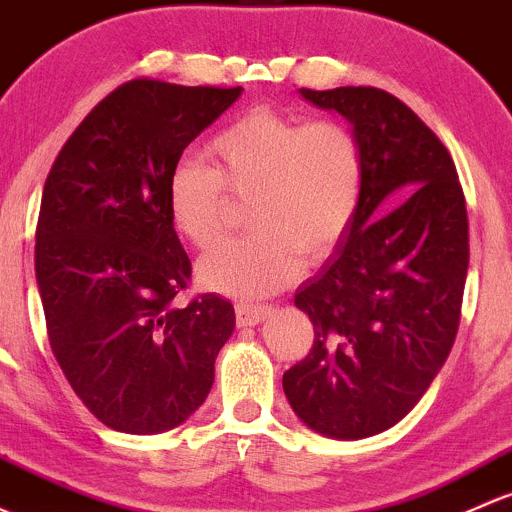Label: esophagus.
<instances>
[{
    "instance_id": "1",
    "label": "esophagus",
    "mask_w": 512,
    "mask_h": 512,
    "mask_svg": "<svg viewBox=\"0 0 512 512\" xmlns=\"http://www.w3.org/2000/svg\"><path fill=\"white\" fill-rule=\"evenodd\" d=\"M268 315H271L268 305H236V323H239V328H254V325L263 323Z\"/></svg>"
}]
</instances>
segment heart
<instances>
[{
  "label": "heart",
  "mask_w": 512,
  "mask_h": 512,
  "mask_svg": "<svg viewBox=\"0 0 512 512\" xmlns=\"http://www.w3.org/2000/svg\"><path fill=\"white\" fill-rule=\"evenodd\" d=\"M217 170L182 157L167 177L175 229L209 249L226 226L229 197H249L254 234L226 241L197 266L202 288L263 298L291 286L308 261L328 258L350 231L362 199L360 142L335 120H305L254 108L209 142Z\"/></svg>",
  "instance_id": "obj_1"
}]
</instances>
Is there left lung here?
I'll use <instances>...</instances> for the list:
<instances>
[{
  "label": "left lung",
  "instance_id": "1",
  "mask_svg": "<svg viewBox=\"0 0 512 512\" xmlns=\"http://www.w3.org/2000/svg\"><path fill=\"white\" fill-rule=\"evenodd\" d=\"M298 93L352 125L365 179L347 236L295 291L315 340L283 392L318 434L367 439L412 412L449 357L468 273L466 202L449 150L392 93Z\"/></svg>",
  "mask_w": 512,
  "mask_h": 512
}]
</instances>
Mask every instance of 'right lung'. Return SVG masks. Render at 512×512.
Here are the masks:
<instances>
[{
	"instance_id": "right-lung-1",
	"label": "right lung",
	"mask_w": 512,
	"mask_h": 512,
	"mask_svg": "<svg viewBox=\"0 0 512 512\" xmlns=\"http://www.w3.org/2000/svg\"><path fill=\"white\" fill-rule=\"evenodd\" d=\"M244 88L123 83L56 157L36 226V283L51 350L96 419L123 434L187 421L214 384L234 305H189V258L167 209V177Z\"/></svg>"
}]
</instances>
